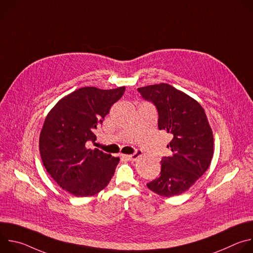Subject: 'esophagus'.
<instances>
[{
  "mask_svg": "<svg viewBox=\"0 0 253 253\" xmlns=\"http://www.w3.org/2000/svg\"><path fill=\"white\" fill-rule=\"evenodd\" d=\"M141 154H142V152H141L140 150H136L135 153H133V154H131V155H123V157L126 158V159H128V160H130V161H134V160H136L137 158H139V157L141 156Z\"/></svg>",
  "mask_w": 253,
  "mask_h": 253,
  "instance_id": "esophagus-1",
  "label": "esophagus"
}]
</instances>
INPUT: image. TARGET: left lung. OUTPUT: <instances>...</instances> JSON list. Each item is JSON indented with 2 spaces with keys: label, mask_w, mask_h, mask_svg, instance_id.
<instances>
[{
  "label": "left lung",
  "mask_w": 253,
  "mask_h": 253,
  "mask_svg": "<svg viewBox=\"0 0 253 253\" xmlns=\"http://www.w3.org/2000/svg\"><path fill=\"white\" fill-rule=\"evenodd\" d=\"M158 111V128L170 133L172 155L161 160L160 176L147 184L156 194L171 197L188 190L207 170L213 156V133L202 106L173 86L160 83L138 88Z\"/></svg>",
  "instance_id": "left-lung-1"
}]
</instances>
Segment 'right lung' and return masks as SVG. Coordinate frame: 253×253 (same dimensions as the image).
Listing matches in <instances>:
<instances>
[{
  "label": "right lung",
  "instance_id": "right-lung-1",
  "mask_svg": "<svg viewBox=\"0 0 253 253\" xmlns=\"http://www.w3.org/2000/svg\"><path fill=\"white\" fill-rule=\"evenodd\" d=\"M125 87L103 90L83 87L72 92L52 108L40 133L42 162L51 177L70 194L92 196L109 184L119 158L86 143L95 142V130Z\"/></svg>",
  "mask_w": 253,
  "mask_h": 253
}]
</instances>
